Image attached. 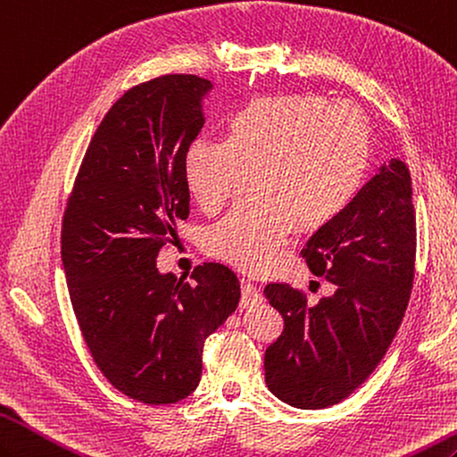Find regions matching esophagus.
Returning <instances> with one entry per match:
<instances>
[{"label":"esophagus","mask_w":457,"mask_h":457,"mask_svg":"<svg viewBox=\"0 0 457 457\" xmlns=\"http://www.w3.org/2000/svg\"><path fill=\"white\" fill-rule=\"evenodd\" d=\"M263 301V297H262V293H260V289L254 286V283H250V281H242V299H240V305L245 307V309H252V307H256V305H260V303Z\"/></svg>","instance_id":"obj_1"}]
</instances>
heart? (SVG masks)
I'll list each match as a JSON object with an SVG mask.
<instances>
[{
	"label": "heart",
	"mask_w": 457,
	"mask_h": 457,
	"mask_svg": "<svg viewBox=\"0 0 457 457\" xmlns=\"http://www.w3.org/2000/svg\"><path fill=\"white\" fill-rule=\"evenodd\" d=\"M370 160L371 129L358 107L314 94L266 96L232 111L222 138L191 140L184 181L212 212L252 174L256 197L211 227L205 246L242 271L266 273L297 225L317 230L348 209Z\"/></svg>",
	"instance_id": "obj_1"
}]
</instances>
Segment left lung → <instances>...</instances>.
<instances>
[{"instance_id":"1","label":"left lung","mask_w":457,"mask_h":457,"mask_svg":"<svg viewBox=\"0 0 457 457\" xmlns=\"http://www.w3.org/2000/svg\"><path fill=\"white\" fill-rule=\"evenodd\" d=\"M409 168L381 164L340 217L309 238L303 256L334 286L309 307L286 283L263 289L286 320L263 356L266 385L295 409H327L370 378L409 305L417 219Z\"/></svg>"}]
</instances>
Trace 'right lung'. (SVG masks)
I'll use <instances>...</instances> for the list:
<instances>
[{
	"mask_svg": "<svg viewBox=\"0 0 457 457\" xmlns=\"http://www.w3.org/2000/svg\"><path fill=\"white\" fill-rule=\"evenodd\" d=\"M211 89L184 74L129 89L91 138L64 212L62 266L79 330L109 383L146 404L195 391L203 344L240 301L237 273L222 263L197 266L194 281L156 266L189 215L184 154Z\"/></svg>",
	"mask_w": 457,
	"mask_h": 457,
	"instance_id": "add662e5",
	"label": "right lung"
}]
</instances>
